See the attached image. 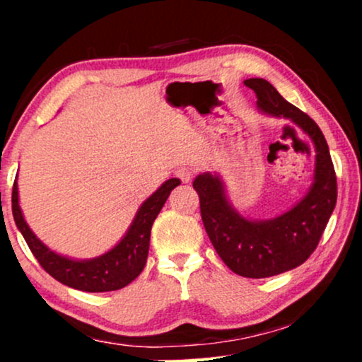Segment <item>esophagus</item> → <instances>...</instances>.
Listing matches in <instances>:
<instances>
[{
    "label": "esophagus",
    "instance_id": "esophagus-1",
    "mask_svg": "<svg viewBox=\"0 0 362 362\" xmlns=\"http://www.w3.org/2000/svg\"><path fill=\"white\" fill-rule=\"evenodd\" d=\"M176 176L180 177L182 182H191V180H192V170H189V168H186V166H182V168H180V170L176 171Z\"/></svg>",
    "mask_w": 362,
    "mask_h": 362
}]
</instances>
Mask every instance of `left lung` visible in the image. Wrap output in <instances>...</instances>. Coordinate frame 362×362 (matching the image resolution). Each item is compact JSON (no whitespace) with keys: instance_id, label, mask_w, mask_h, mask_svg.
<instances>
[{"instance_id":"obj_1","label":"left lung","mask_w":362,"mask_h":362,"mask_svg":"<svg viewBox=\"0 0 362 362\" xmlns=\"http://www.w3.org/2000/svg\"><path fill=\"white\" fill-rule=\"evenodd\" d=\"M244 83L257 93L262 112L293 120L316 148L310 192L293 209L270 221H247L237 214L217 176L206 173L192 182L199 196L202 224L217 255L237 275L267 279L295 269L313 254L336 206L338 185L328 143L313 118L286 102L265 78H247Z\"/></svg>"}]
</instances>
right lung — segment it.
<instances>
[{
  "label": "right lung",
  "instance_id": "1",
  "mask_svg": "<svg viewBox=\"0 0 362 362\" xmlns=\"http://www.w3.org/2000/svg\"><path fill=\"white\" fill-rule=\"evenodd\" d=\"M180 185L181 181L176 177L168 180L155 194H151L143 202L135 221L120 244L113 247L105 255L97 257L93 260L78 262L54 254L33 234L24 221L21 209H19L16 180H14L11 196L13 217L39 265L57 281L71 286V288L90 291V293L113 291L132 284L145 269L153 222L160 214L161 207L165 206L170 192Z\"/></svg>",
  "mask_w": 362,
  "mask_h": 362
}]
</instances>
